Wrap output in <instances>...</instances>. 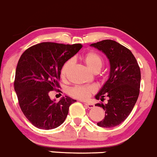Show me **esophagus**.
<instances>
[{
  "mask_svg": "<svg viewBox=\"0 0 157 157\" xmlns=\"http://www.w3.org/2000/svg\"><path fill=\"white\" fill-rule=\"evenodd\" d=\"M85 105L88 108H93L94 107V105H92V104H90V103H85Z\"/></svg>",
  "mask_w": 157,
  "mask_h": 157,
  "instance_id": "1",
  "label": "esophagus"
}]
</instances>
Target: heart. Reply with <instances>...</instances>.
Wrapping results in <instances>:
<instances>
[{
    "mask_svg": "<svg viewBox=\"0 0 157 157\" xmlns=\"http://www.w3.org/2000/svg\"><path fill=\"white\" fill-rule=\"evenodd\" d=\"M83 60L91 70H100L103 64V59L98 52L89 51L83 56ZM72 65V60L69 59L63 65L60 69V76L65 78ZM95 88L93 85H76L69 88V94L80 100H86L93 93L95 92Z\"/></svg>",
    "mask_w": 157,
    "mask_h": 157,
    "instance_id": "1",
    "label": "heart"
}]
</instances>
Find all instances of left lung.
<instances>
[{
	"instance_id": "8db88e82",
	"label": "left lung",
	"mask_w": 157,
	"mask_h": 157,
	"mask_svg": "<svg viewBox=\"0 0 157 157\" xmlns=\"http://www.w3.org/2000/svg\"><path fill=\"white\" fill-rule=\"evenodd\" d=\"M106 55L110 63L109 78L95 95L97 100L108 103H98L105 111V118L97 124L102 128H114L121 124L131 114L140 93V69L130 49L117 42L105 40L92 43Z\"/></svg>"
}]
</instances>
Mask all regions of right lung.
<instances>
[{"instance_id":"right-lung-1","label":"right lung","mask_w":157,"mask_h":157,"mask_svg":"<svg viewBox=\"0 0 157 157\" xmlns=\"http://www.w3.org/2000/svg\"><path fill=\"white\" fill-rule=\"evenodd\" d=\"M82 44L41 43L28 48L21 55L16 69L14 90L21 111L39 129L51 130L66 120L69 108L76 101L65 96L58 102L51 100L50 91L60 88V69L75 56Z\"/></svg>"}]
</instances>
